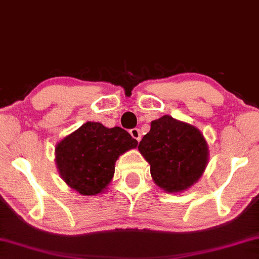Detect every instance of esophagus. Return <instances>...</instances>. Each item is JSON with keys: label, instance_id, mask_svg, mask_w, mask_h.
Listing matches in <instances>:
<instances>
[{"label": "esophagus", "instance_id": "1", "mask_svg": "<svg viewBox=\"0 0 259 259\" xmlns=\"http://www.w3.org/2000/svg\"><path fill=\"white\" fill-rule=\"evenodd\" d=\"M129 133H130V135H131V136H133V138H135V139H136V141H137V142H139V141H141V138H142V134H141V130H139V129H137V128H134V129H131V130L129 131Z\"/></svg>", "mask_w": 259, "mask_h": 259}]
</instances>
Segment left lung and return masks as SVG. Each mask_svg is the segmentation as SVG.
I'll return each mask as SVG.
<instances>
[{"instance_id":"1","label":"left lung","mask_w":259,"mask_h":259,"mask_svg":"<svg viewBox=\"0 0 259 259\" xmlns=\"http://www.w3.org/2000/svg\"><path fill=\"white\" fill-rule=\"evenodd\" d=\"M138 150L150 163L154 183L167 192H181L203 175L208 146L196 126L169 115L151 122Z\"/></svg>"}]
</instances>
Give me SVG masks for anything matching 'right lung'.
I'll use <instances>...</instances> for the list:
<instances>
[{"instance_id":"obj_1","label":"right lung","mask_w":259,"mask_h":259,"mask_svg":"<svg viewBox=\"0 0 259 259\" xmlns=\"http://www.w3.org/2000/svg\"><path fill=\"white\" fill-rule=\"evenodd\" d=\"M137 144L120 126L106 128L99 122H86L56 145V167L73 190L97 196L112 181L118 157Z\"/></svg>"}]
</instances>
